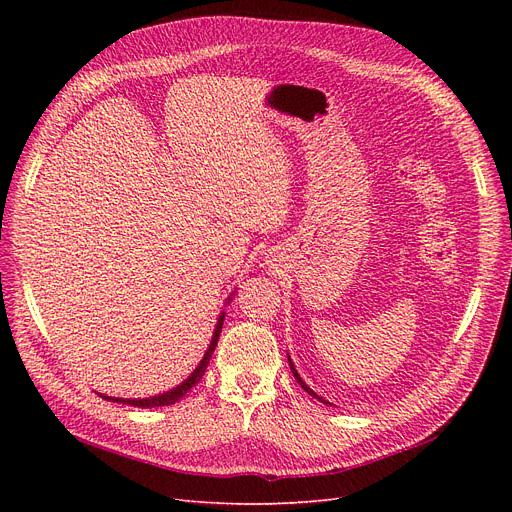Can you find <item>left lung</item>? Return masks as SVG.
<instances>
[{"label": "left lung", "mask_w": 512, "mask_h": 512, "mask_svg": "<svg viewBox=\"0 0 512 512\" xmlns=\"http://www.w3.org/2000/svg\"><path fill=\"white\" fill-rule=\"evenodd\" d=\"M288 363H290V369H292V375H294V378H297V382H299V384H301V388H303V390H305V392H309V394H311V396H313V398H319V400H321V402H326V400H324V398H321V396H317V394H315V392H313V390H311V388H309V386H307V384H305V382H303V380H301V375H299V371H297V369H294V365H292V361H290V359H288ZM326 405H328V402H326Z\"/></svg>", "instance_id": "8db88e82"}]
</instances>
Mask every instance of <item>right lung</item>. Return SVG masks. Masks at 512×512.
Segmentation results:
<instances>
[{
    "instance_id": "add662e5",
    "label": "right lung",
    "mask_w": 512,
    "mask_h": 512,
    "mask_svg": "<svg viewBox=\"0 0 512 512\" xmlns=\"http://www.w3.org/2000/svg\"><path fill=\"white\" fill-rule=\"evenodd\" d=\"M228 301H230V299H228ZM222 326H224V313L218 317V324H215L211 342H209V346H207V351H205L201 363L197 365V369H195L191 375H188V378H186L180 386H176V388H172V390H168V392H164V394L149 396V398H116V396H103V394H99V396L105 398V400L122 402V405L139 407V409H153V407H168V405H174V402H178L182 396H186V392L191 390L195 384H199V380L203 378V373H205V369H207V365H209V359H211V355H213V351H215V346H218V338H220V334H222Z\"/></svg>"
}]
</instances>
